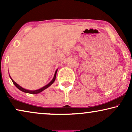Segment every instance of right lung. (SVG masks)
I'll use <instances>...</instances> for the list:
<instances>
[{"label":"right lung","mask_w":132,"mask_h":132,"mask_svg":"<svg viewBox=\"0 0 132 132\" xmlns=\"http://www.w3.org/2000/svg\"><path fill=\"white\" fill-rule=\"evenodd\" d=\"M57 70H56L55 73V76H54L53 79H52V81L49 83V84H47V85H46V86H44V87L41 88H40V89H39L35 90V91H30V90H28V89H24V88H23L22 87H21L19 85H18V84H17V83L14 82V81L12 79L11 77H11V80H12V82H13V84H14V85H15V86H16V87H17V88H18V89L20 90V91H23V92H24V93H29V94H35L39 93H41V92H42L43 91H44V89H46V88H47L48 87H49V86H50V85H52V84H53V83L54 82H55V79H56V73H57Z\"/></svg>","instance_id":"obj_1"}]
</instances>
